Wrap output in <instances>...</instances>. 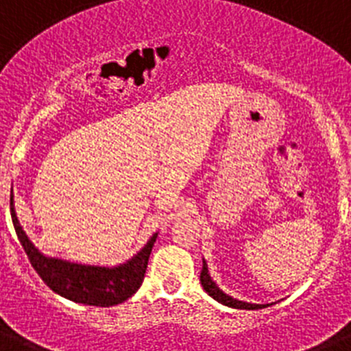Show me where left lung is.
<instances>
[{
  "mask_svg": "<svg viewBox=\"0 0 351 351\" xmlns=\"http://www.w3.org/2000/svg\"><path fill=\"white\" fill-rule=\"evenodd\" d=\"M200 283H202L204 290L213 297L214 300H218V302L225 304L228 308H235V309H262V308H267L271 304H251V302H244V300H237L234 297L226 295L225 291L219 290V287L210 280V274H209V269H207V263L204 260V265H202V272H200Z\"/></svg>",
  "mask_w": 351,
  "mask_h": 351,
  "instance_id": "8db88e82",
  "label": "left lung"
}]
</instances>
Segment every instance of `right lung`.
Returning <instances> with one entry per match:
<instances>
[{
  "label": "right lung",
  "mask_w": 351,
  "mask_h": 351,
  "mask_svg": "<svg viewBox=\"0 0 351 351\" xmlns=\"http://www.w3.org/2000/svg\"><path fill=\"white\" fill-rule=\"evenodd\" d=\"M10 213L15 234L23 244L31 265L38 272L43 283L58 295L86 306L108 308L125 302L141 288L147 269L149 255L153 251L158 234L149 239L147 244L133 258L116 267L82 265V263L45 256L36 250L35 244L27 239L23 226L19 225L14 209V195H10Z\"/></svg>",
  "instance_id": "right-lung-1"
}]
</instances>
